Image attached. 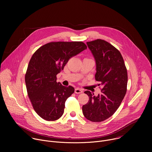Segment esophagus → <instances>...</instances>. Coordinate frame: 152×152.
Wrapping results in <instances>:
<instances>
[{"label":"esophagus","mask_w":152,"mask_h":152,"mask_svg":"<svg viewBox=\"0 0 152 152\" xmlns=\"http://www.w3.org/2000/svg\"><path fill=\"white\" fill-rule=\"evenodd\" d=\"M75 93L76 94H80V93H83V91H82V90L77 88H76V89L75 90Z\"/></svg>","instance_id":"1"}]
</instances>
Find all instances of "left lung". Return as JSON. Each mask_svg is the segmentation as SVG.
Returning <instances> with one entry per match:
<instances>
[{"mask_svg":"<svg viewBox=\"0 0 152 152\" xmlns=\"http://www.w3.org/2000/svg\"><path fill=\"white\" fill-rule=\"evenodd\" d=\"M96 62V80L102 85L101 94L94 96L90 91L84 93L89 97L83 105L85 117L93 122L103 121L111 117L123 100L127 85V73L120 51L108 42L97 39L86 42Z\"/></svg>","mask_w":152,"mask_h":152,"instance_id":"8db88e82","label":"left lung"}]
</instances>
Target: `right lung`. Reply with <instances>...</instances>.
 <instances>
[{
	"label": "right lung",
	"instance_id": "right-lung-1",
	"mask_svg": "<svg viewBox=\"0 0 152 152\" xmlns=\"http://www.w3.org/2000/svg\"><path fill=\"white\" fill-rule=\"evenodd\" d=\"M86 48L82 41H53L40 47L32 56L25 82L34 110L42 118L55 121L64 114L65 102L75 89L57 82L56 75L71 58Z\"/></svg>",
	"mask_w": 152,
	"mask_h": 152
}]
</instances>
